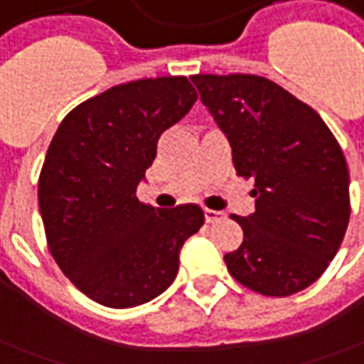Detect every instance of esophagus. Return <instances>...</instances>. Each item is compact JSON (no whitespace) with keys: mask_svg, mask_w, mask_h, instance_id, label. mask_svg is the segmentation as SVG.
Wrapping results in <instances>:
<instances>
[{"mask_svg":"<svg viewBox=\"0 0 364 364\" xmlns=\"http://www.w3.org/2000/svg\"><path fill=\"white\" fill-rule=\"evenodd\" d=\"M204 218H206L208 224H218L220 220H224V214L218 210H204Z\"/></svg>","mask_w":364,"mask_h":364,"instance_id":"obj_1","label":"esophagus"}]
</instances>
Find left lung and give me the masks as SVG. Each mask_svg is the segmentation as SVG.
Returning <instances> with one entry per match:
<instances>
[{
  "mask_svg": "<svg viewBox=\"0 0 364 364\" xmlns=\"http://www.w3.org/2000/svg\"><path fill=\"white\" fill-rule=\"evenodd\" d=\"M224 130L235 172L254 178L255 212L232 215L242 245L224 255L247 289L287 297L317 282L339 252L350 215L349 168L319 114L257 75H192Z\"/></svg>",
  "mask_w": 364,
  "mask_h": 364,
  "instance_id": "left-lung-1",
  "label": "left lung"
}]
</instances>
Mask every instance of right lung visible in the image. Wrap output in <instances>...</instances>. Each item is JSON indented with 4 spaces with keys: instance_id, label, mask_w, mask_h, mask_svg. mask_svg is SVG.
Listing matches in <instances>:
<instances>
[{
    "instance_id": "1",
    "label": "right lung",
    "mask_w": 364,
    "mask_h": 364,
    "mask_svg": "<svg viewBox=\"0 0 364 364\" xmlns=\"http://www.w3.org/2000/svg\"><path fill=\"white\" fill-rule=\"evenodd\" d=\"M196 99L186 77L139 79L81 102L55 132L39 212L53 259L92 301L127 309L154 299L204 224L196 204L160 210L136 198L158 139Z\"/></svg>"
}]
</instances>
